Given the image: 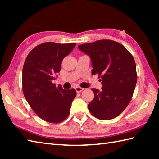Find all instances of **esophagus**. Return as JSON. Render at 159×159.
Instances as JSON below:
<instances>
[{
	"mask_svg": "<svg viewBox=\"0 0 159 159\" xmlns=\"http://www.w3.org/2000/svg\"><path fill=\"white\" fill-rule=\"evenodd\" d=\"M75 89H76V92H77V93H80V92H81L82 91H83V88H82V87H76V88H75Z\"/></svg>",
	"mask_w": 159,
	"mask_h": 159,
	"instance_id": "obj_1",
	"label": "esophagus"
}]
</instances>
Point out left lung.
<instances>
[{
    "mask_svg": "<svg viewBox=\"0 0 159 159\" xmlns=\"http://www.w3.org/2000/svg\"><path fill=\"white\" fill-rule=\"evenodd\" d=\"M78 48L90 57L92 74H98L102 85L101 91L92 89L94 98L88 104L89 111L99 120H112L123 112L133 97L137 80L133 57L123 45L110 39Z\"/></svg>",
    "mask_w": 159,
    "mask_h": 159,
    "instance_id": "8db88e82",
    "label": "left lung"
}]
</instances>
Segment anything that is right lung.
<instances>
[{
  "label": "right lung",
  "instance_id": "add662e5",
  "mask_svg": "<svg viewBox=\"0 0 159 159\" xmlns=\"http://www.w3.org/2000/svg\"><path fill=\"white\" fill-rule=\"evenodd\" d=\"M75 46V43H41L29 52L24 63V96L33 111L48 122L60 123L65 120L76 96L74 89H63L52 82L60 72L63 58Z\"/></svg>",
  "mask_w": 159,
  "mask_h": 159
}]
</instances>
